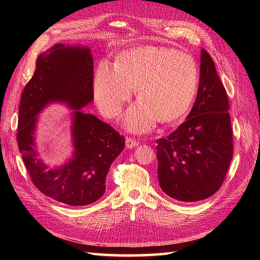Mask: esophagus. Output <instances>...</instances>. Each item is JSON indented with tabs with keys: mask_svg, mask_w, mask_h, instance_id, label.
<instances>
[{
	"mask_svg": "<svg viewBox=\"0 0 260 260\" xmlns=\"http://www.w3.org/2000/svg\"><path fill=\"white\" fill-rule=\"evenodd\" d=\"M138 144H139V141H137L136 139L130 138V137L125 139V146H127L128 148L136 147V146H138Z\"/></svg>",
	"mask_w": 260,
	"mask_h": 260,
	"instance_id": "34e87169",
	"label": "esophagus"
}]
</instances>
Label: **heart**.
Wrapping results in <instances>:
<instances>
[{"label": "heart", "mask_w": 260, "mask_h": 260, "mask_svg": "<svg viewBox=\"0 0 260 260\" xmlns=\"http://www.w3.org/2000/svg\"><path fill=\"white\" fill-rule=\"evenodd\" d=\"M200 85V69L191 55L160 46H140L120 53L111 68L99 64L93 79L94 98L106 117L119 114L135 90L137 105L125 116L132 131H146L157 120L170 123L191 108Z\"/></svg>", "instance_id": "1"}]
</instances>
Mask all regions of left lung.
<instances>
[{"mask_svg": "<svg viewBox=\"0 0 260 260\" xmlns=\"http://www.w3.org/2000/svg\"><path fill=\"white\" fill-rule=\"evenodd\" d=\"M229 100L209 53L202 50L200 85L186 120L156 140L161 190L181 202L208 199L222 185L233 156Z\"/></svg>", "mask_w": 260, "mask_h": 260, "instance_id": "1", "label": "left lung"}]
</instances>
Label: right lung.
Segmentation results:
<instances>
[{"label": "right lung", "mask_w": 260, "mask_h": 260, "mask_svg": "<svg viewBox=\"0 0 260 260\" xmlns=\"http://www.w3.org/2000/svg\"><path fill=\"white\" fill-rule=\"evenodd\" d=\"M93 96L90 50L60 43L39 55L35 74L21 94L17 143L30 179L44 195L72 206L89 205L102 198L109 167L124 148V137L112 125L80 111ZM55 100L75 109V155L62 168L49 170L36 157L33 135L36 115Z\"/></svg>", "instance_id": "obj_1"}]
</instances>
